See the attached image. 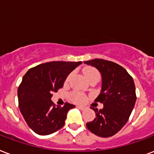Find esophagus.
I'll use <instances>...</instances> for the list:
<instances>
[{"instance_id": "1", "label": "esophagus", "mask_w": 154, "mask_h": 154, "mask_svg": "<svg viewBox=\"0 0 154 154\" xmlns=\"http://www.w3.org/2000/svg\"><path fill=\"white\" fill-rule=\"evenodd\" d=\"M77 108H78L79 109H80V110H82V111L85 110V107H83V106H78Z\"/></svg>"}]
</instances>
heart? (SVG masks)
<instances>
[{"label": "heart", "instance_id": "b5f03b06", "mask_svg": "<svg viewBox=\"0 0 154 154\" xmlns=\"http://www.w3.org/2000/svg\"><path fill=\"white\" fill-rule=\"evenodd\" d=\"M83 74L88 79L91 77H94V76H100L99 71L94 67H87L84 69ZM71 96H72L73 100L77 103H83L86 100V96L80 92H74L72 93Z\"/></svg>", "mask_w": 154, "mask_h": 154}]
</instances>
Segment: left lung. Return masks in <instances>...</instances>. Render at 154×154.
Segmentation results:
<instances>
[{"mask_svg":"<svg viewBox=\"0 0 154 154\" xmlns=\"http://www.w3.org/2000/svg\"><path fill=\"white\" fill-rule=\"evenodd\" d=\"M84 63L95 66L100 72L102 88L95 102L103 104L100 110L91 108L96 117L86 125L94 134L109 137L124 127L134 108L137 100L134 81L125 69L111 61L96 58Z\"/></svg>","mask_w":154,"mask_h":154,"instance_id":"obj_1","label":"left lung"}]
</instances>
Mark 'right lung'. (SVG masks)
Wrapping results in <instances>:
<instances>
[{"label":"right lung","mask_w":154,"mask_h":154,"mask_svg":"<svg viewBox=\"0 0 154 154\" xmlns=\"http://www.w3.org/2000/svg\"><path fill=\"white\" fill-rule=\"evenodd\" d=\"M82 62H49L30 68L17 90L19 108L27 125L38 135H49L63 128L68 111L75 106H55L53 92L63 87L66 77Z\"/></svg>","instance_id":"right-lung-1"}]
</instances>
